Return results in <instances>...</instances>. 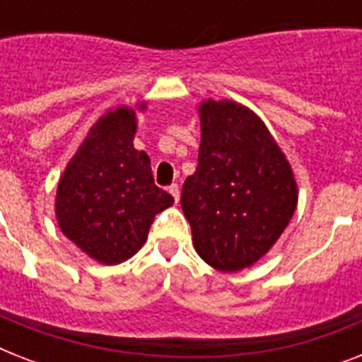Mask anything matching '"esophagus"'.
I'll list each match as a JSON object with an SVG mask.
<instances>
[{"label":"esophagus","instance_id":"34e87169","mask_svg":"<svg viewBox=\"0 0 362 362\" xmlns=\"http://www.w3.org/2000/svg\"><path fill=\"white\" fill-rule=\"evenodd\" d=\"M169 193L175 197V201L178 203V199H180V187H178V184H173V186H169Z\"/></svg>","mask_w":362,"mask_h":362}]
</instances>
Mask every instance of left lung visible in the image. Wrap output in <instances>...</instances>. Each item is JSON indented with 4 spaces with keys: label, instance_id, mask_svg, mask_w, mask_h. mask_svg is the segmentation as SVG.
Segmentation results:
<instances>
[{
    "label": "left lung",
    "instance_id": "left-lung-1",
    "mask_svg": "<svg viewBox=\"0 0 362 362\" xmlns=\"http://www.w3.org/2000/svg\"><path fill=\"white\" fill-rule=\"evenodd\" d=\"M197 170L180 204L193 246L210 267L235 272L263 257L297 209L291 165L253 110L229 99L199 107Z\"/></svg>",
    "mask_w": 362,
    "mask_h": 362
}]
</instances>
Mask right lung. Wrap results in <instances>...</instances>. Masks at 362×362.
<instances>
[{"label":"right lung","mask_w":362,"mask_h":362,"mask_svg":"<svg viewBox=\"0 0 362 362\" xmlns=\"http://www.w3.org/2000/svg\"><path fill=\"white\" fill-rule=\"evenodd\" d=\"M135 133L136 115L129 107L101 116L65 167L56 192L62 233L103 264L133 257L156 214L175 203L153 184L150 158L133 146Z\"/></svg>","instance_id":"obj_1"}]
</instances>
